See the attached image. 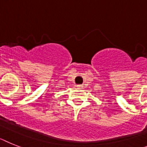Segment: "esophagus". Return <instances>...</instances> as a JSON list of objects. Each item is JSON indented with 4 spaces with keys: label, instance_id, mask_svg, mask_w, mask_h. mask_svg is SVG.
<instances>
[{
    "label": "esophagus",
    "instance_id": "esophagus-1",
    "mask_svg": "<svg viewBox=\"0 0 147 147\" xmlns=\"http://www.w3.org/2000/svg\"><path fill=\"white\" fill-rule=\"evenodd\" d=\"M78 87H79V88H81V85H78Z\"/></svg>",
    "mask_w": 147,
    "mask_h": 147
}]
</instances>
